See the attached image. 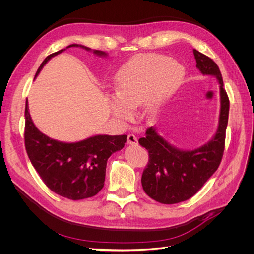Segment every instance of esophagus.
I'll return each instance as SVG.
<instances>
[{"instance_id":"34e87169","label":"esophagus","mask_w":254,"mask_h":254,"mask_svg":"<svg viewBox=\"0 0 254 254\" xmlns=\"http://www.w3.org/2000/svg\"><path fill=\"white\" fill-rule=\"evenodd\" d=\"M127 143L129 145H136L137 144V137L134 134H129L127 136Z\"/></svg>"}]
</instances>
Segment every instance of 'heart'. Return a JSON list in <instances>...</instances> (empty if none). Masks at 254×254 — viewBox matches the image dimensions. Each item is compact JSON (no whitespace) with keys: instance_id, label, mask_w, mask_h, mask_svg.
Returning <instances> with one entry per match:
<instances>
[{"instance_id":"1","label":"heart","mask_w":254,"mask_h":254,"mask_svg":"<svg viewBox=\"0 0 254 254\" xmlns=\"http://www.w3.org/2000/svg\"><path fill=\"white\" fill-rule=\"evenodd\" d=\"M186 70L178 61L160 54H144L130 59L115 74L117 95L109 102L113 115L122 120L132 117V109L143 102L145 110H156L181 84Z\"/></svg>"}]
</instances>
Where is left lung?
<instances>
[{
	"label": "left lung",
	"mask_w": 254,
	"mask_h": 254,
	"mask_svg": "<svg viewBox=\"0 0 254 254\" xmlns=\"http://www.w3.org/2000/svg\"><path fill=\"white\" fill-rule=\"evenodd\" d=\"M193 53L198 70L203 75L214 76L219 82L218 127L209 142L194 150L176 147L161 136L155 127L146 130V135L139 140L149 153L141 179L143 190L153 200L164 204L178 203L193 197L217 171L224 155L230 102L221 73L210 57L197 50Z\"/></svg>",
	"instance_id": "obj_1"
}]
</instances>
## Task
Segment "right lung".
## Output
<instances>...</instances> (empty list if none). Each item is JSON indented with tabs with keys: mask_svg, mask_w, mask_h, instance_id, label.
Masks as SVG:
<instances>
[{
	"mask_svg": "<svg viewBox=\"0 0 254 254\" xmlns=\"http://www.w3.org/2000/svg\"><path fill=\"white\" fill-rule=\"evenodd\" d=\"M68 48L91 51L80 44H71L66 47ZM64 50L45 58L35 77L52 57ZM93 53L99 57L107 56L103 51L93 50ZM24 140L30 162L47 187L60 196L80 200L95 196L103 189L107 161L112 153L124 147L127 135L97 134L74 143L51 139L35 126L26 101Z\"/></svg>",
	"mask_w": 254,
	"mask_h": 254,
	"instance_id": "1",
	"label": "right lung"
}]
</instances>
